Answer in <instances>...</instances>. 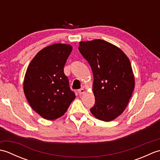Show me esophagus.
<instances>
[{"label":"esophagus","instance_id":"34e87169","mask_svg":"<svg viewBox=\"0 0 160 160\" xmlns=\"http://www.w3.org/2000/svg\"><path fill=\"white\" fill-rule=\"evenodd\" d=\"M78 93H79V94L80 95L85 93V89H84V88H82V89L78 90Z\"/></svg>","mask_w":160,"mask_h":160}]
</instances>
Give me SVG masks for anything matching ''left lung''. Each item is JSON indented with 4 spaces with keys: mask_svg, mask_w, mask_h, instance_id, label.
Masks as SVG:
<instances>
[{
    "mask_svg": "<svg viewBox=\"0 0 160 160\" xmlns=\"http://www.w3.org/2000/svg\"><path fill=\"white\" fill-rule=\"evenodd\" d=\"M78 49L93 75L91 113L100 120H115L127 107L135 88L130 60L121 49L101 39L80 41Z\"/></svg>",
    "mask_w": 160,
    "mask_h": 160,
    "instance_id": "1",
    "label": "left lung"
}]
</instances>
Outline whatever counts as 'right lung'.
<instances>
[{
	"mask_svg": "<svg viewBox=\"0 0 160 160\" xmlns=\"http://www.w3.org/2000/svg\"><path fill=\"white\" fill-rule=\"evenodd\" d=\"M69 44L56 43L37 53L27 69L23 91L32 109L47 120L66 113L76 98L64 67L72 51Z\"/></svg>",
	"mask_w": 160,
	"mask_h": 160,
	"instance_id": "obj_1",
	"label": "right lung"
}]
</instances>
